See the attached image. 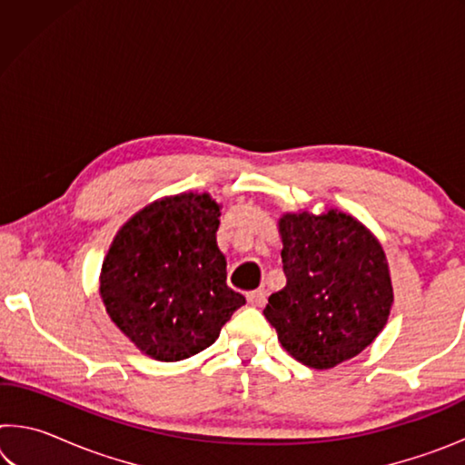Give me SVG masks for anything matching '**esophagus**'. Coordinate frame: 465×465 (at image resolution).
<instances>
[{
    "mask_svg": "<svg viewBox=\"0 0 465 465\" xmlns=\"http://www.w3.org/2000/svg\"><path fill=\"white\" fill-rule=\"evenodd\" d=\"M248 303L254 305V308H262L266 303V291L264 289H256L248 293Z\"/></svg>",
    "mask_w": 465,
    "mask_h": 465,
    "instance_id": "obj_1",
    "label": "esophagus"
}]
</instances>
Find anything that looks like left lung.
I'll return each mask as SVG.
<instances>
[{"label":"left lung","mask_w":465,"mask_h":465,"mask_svg":"<svg viewBox=\"0 0 465 465\" xmlns=\"http://www.w3.org/2000/svg\"><path fill=\"white\" fill-rule=\"evenodd\" d=\"M287 285L269 297L264 318L291 357L332 369L365 351L388 324L393 287L380 240L336 207L279 217Z\"/></svg>","instance_id":"1"}]
</instances>
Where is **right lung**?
Segmentation results:
<instances>
[{
  "label": "right lung",
  "instance_id": "1",
  "mask_svg": "<svg viewBox=\"0 0 465 465\" xmlns=\"http://www.w3.org/2000/svg\"><path fill=\"white\" fill-rule=\"evenodd\" d=\"M222 204L209 193L162 196L116 232L100 271L108 318L155 361L213 344L246 297L227 287L217 246Z\"/></svg>",
  "mask_w": 465,
  "mask_h": 465
}]
</instances>
